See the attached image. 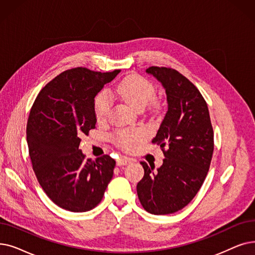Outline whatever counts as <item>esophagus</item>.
Returning a JSON list of instances; mask_svg holds the SVG:
<instances>
[{
	"mask_svg": "<svg viewBox=\"0 0 255 255\" xmlns=\"http://www.w3.org/2000/svg\"><path fill=\"white\" fill-rule=\"evenodd\" d=\"M132 162V159L131 158H128L126 156H122L120 158L117 159V164L118 165H123V164H129Z\"/></svg>",
	"mask_w": 255,
	"mask_h": 255,
	"instance_id": "esophagus-1",
	"label": "esophagus"
}]
</instances>
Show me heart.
<instances>
[{
    "instance_id": "b5f03b06",
    "label": "heart",
    "mask_w": 255,
    "mask_h": 255,
    "mask_svg": "<svg viewBox=\"0 0 255 255\" xmlns=\"http://www.w3.org/2000/svg\"><path fill=\"white\" fill-rule=\"evenodd\" d=\"M114 93L135 109H142L154 95V87L143 77L132 74L118 83ZM109 108L110 98L107 93L99 94L95 100V116L98 122H103L107 118ZM142 137V131H126L119 136V142L124 147H130Z\"/></svg>"
}]
</instances>
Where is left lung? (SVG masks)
<instances>
[{
    "mask_svg": "<svg viewBox=\"0 0 255 255\" xmlns=\"http://www.w3.org/2000/svg\"><path fill=\"white\" fill-rule=\"evenodd\" d=\"M146 73L167 95L168 110L152 139L159 143L164 159L157 170L140 162L145 174L136 191L148 213L169 215L189 204L203 184L213 157L214 131L207 104L189 79L168 68L151 66Z\"/></svg>",
    "mask_w": 255,
    "mask_h": 255,
    "instance_id": "8db88e82",
    "label": "left lung"
}]
</instances>
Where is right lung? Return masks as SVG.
I'll list each match as a JSON object with an SVG mask.
<instances>
[{"label":"right lung","instance_id":"right-lung-1","mask_svg":"<svg viewBox=\"0 0 255 255\" xmlns=\"http://www.w3.org/2000/svg\"><path fill=\"white\" fill-rule=\"evenodd\" d=\"M119 73L65 71L42 88L31 108L27 142L33 170L47 196L65 210L94 208L113 178L116 160L109 155L86 159L79 145L97 123L95 97Z\"/></svg>","mask_w":255,"mask_h":255}]
</instances>
